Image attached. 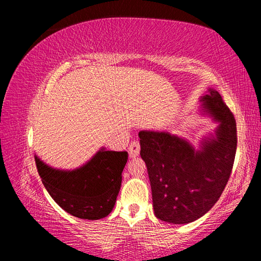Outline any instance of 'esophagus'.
<instances>
[{
  "label": "esophagus",
  "instance_id": "esophagus-1",
  "mask_svg": "<svg viewBox=\"0 0 261 261\" xmlns=\"http://www.w3.org/2000/svg\"><path fill=\"white\" fill-rule=\"evenodd\" d=\"M139 152H140V145L138 141H132L129 146V155L130 158H136L139 155Z\"/></svg>",
  "mask_w": 261,
  "mask_h": 261
}]
</instances>
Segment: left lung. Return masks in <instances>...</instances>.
<instances>
[{"label": "left lung", "instance_id": "1", "mask_svg": "<svg viewBox=\"0 0 261 261\" xmlns=\"http://www.w3.org/2000/svg\"><path fill=\"white\" fill-rule=\"evenodd\" d=\"M201 107L219 125L215 135L194 149L184 138L166 131H140V156L146 163L153 208L158 219L173 224L206 214L230 177L237 148L236 121L218 91L201 96Z\"/></svg>", "mask_w": 261, "mask_h": 261}]
</instances>
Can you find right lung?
Here are the masks:
<instances>
[{
  "label": "right lung",
  "mask_w": 261,
  "mask_h": 261,
  "mask_svg": "<svg viewBox=\"0 0 261 261\" xmlns=\"http://www.w3.org/2000/svg\"><path fill=\"white\" fill-rule=\"evenodd\" d=\"M127 152L101 148L73 170L51 168L35 155V165L48 193L61 208L79 219L99 220L113 211L122 184Z\"/></svg>",
  "instance_id": "obj_1"
}]
</instances>
